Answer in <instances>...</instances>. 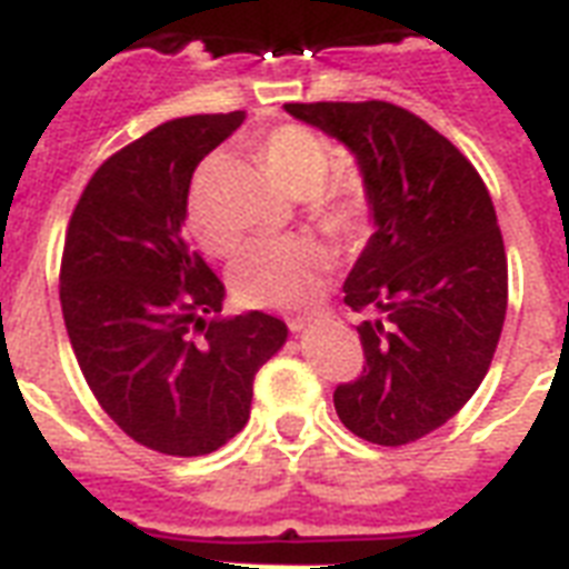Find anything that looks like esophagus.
<instances>
[{"mask_svg": "<svg viewBox=\"0 0 569 569\" xmlns=\"http://www.w3.org/2000/svg\"><path fill=\"white\" fill-rule=\"evenodd\" d=\"M311 320H313V313H293V317H288V326L290 331H302Z\"/></svg>", "mask_w": 569, "mask_h": 569, "instance_id": "obj_1", "label": "esophagus"}]
</instances>
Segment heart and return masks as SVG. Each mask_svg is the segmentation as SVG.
<instances>
[{
    "label": "heart",
    "mask_w": 569,
    "mask_h": 569,
    "mask_svg": "<svg viewBox=\"0 0 569 569\" xmlns=\"http://www.w3.org/2000/svg\"><path fill=\"white\" fill-rule=\"evenodd\" d=\"M261 158L267 170L293 197L311 199L313 217L322 229L349 234L363 222L367 190L358 172L340 170L331 176L338 149L326 134L297 122H284L267 131L261 140ZM188 229L208 256L222 258L238 247V234L211 220L199 197V179L188 199ZM331 256L311 238L263 240L243 249L231 267V290L243 306L290 308L317 297L331 276Z\"/></svg>",
    "instance_id": "1"
}]
</instances>
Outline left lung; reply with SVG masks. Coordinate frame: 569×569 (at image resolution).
<instances>
[{
    "mask_svg": "<svg viewBox=\"0 0 569 569\" xmlns=\"http://www.w3.org/2000/svg\"><path fill=\"white\" fill-rule=\"evenodd\" d=\"M347 143L372 208L370 243L343 284L363 370L335 388L352 435L406 447L452 420L485 379L508 306V261L485 181L461 149L393 102H290Z\"/></svg>",
    "mask_w": 569,
    "mask_h": 569,
    "instance_id": "obj_1",
    "label": "left lung"
}]
</instances>
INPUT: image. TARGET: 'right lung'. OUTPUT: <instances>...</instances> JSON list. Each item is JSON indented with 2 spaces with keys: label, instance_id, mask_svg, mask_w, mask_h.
Wrapping results in <instances>:
<instances>
[{
  "label": "right lung",
  "instance_id": "obj_1",
  "mask_svg": "<svg viewBox=\"0 0 569 569\" xmlns=\"http://www.w3.org/2000/svg\"><path fill=\"white\" fill-rule=\"evenodd\" d=\"M243 111L147 131L90 176L61 258V311L81 376L140 447L197 458L249 420L252 381L288 326L249 311L208 320L226 288L184 238L197 163Z\"/></svg>",
  "mask_w": 569,
  "mask_h": 569
}]
</instances>
